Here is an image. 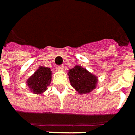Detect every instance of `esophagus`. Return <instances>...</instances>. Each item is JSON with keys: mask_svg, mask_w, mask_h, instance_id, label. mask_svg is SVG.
<instances>
[{"mask_svg": "<svg viewBox=\"0 0 135 135\" xmlns=\"http://www.w3.org/2000/svg\"><path fill=\"white\" fill-rule=\"evenodd\" d=\"M57 70H64V68H63L62 66H58V67H57Z\"/></svg>", "mask_w": 135, "mask_h": 135, "instance_id": "esophagus-1", "label": "esophagus"}]
</instances>
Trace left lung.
Segmentation results:
<instances>
[{
    "mask_svg": "<svg viewBox=\"0 0 135 135\" xmlns=\"http://www.w3.org/2000/svg\"><path fill=\"white\" fill-rule=\"evenodd\" d=\"M68 75L71 86L80 94H88L97 88L98 77L82 66L70 68Z\"/></svg>",
    "mask_w": 135,
    "mask_h": 135,
    "instance_id": "left-lung-1",
    "label": "left lung"
}]
</instances>
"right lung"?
<instances>
[{"label":"right lung","mask_w":135,"mask_h":135,"mask_svg":"<svg viewBox=\"0 0 135 135\" xmlns=\"http://www.w3.org/2000/svg\"><path fill=\"white\" fill-rule=\"evenodd\" d=\"M52 79V71L49 68L39 67L27 80V85L33 94H42L47 90Z\"/></svg>","instance_id":"1"}]
</instances>
